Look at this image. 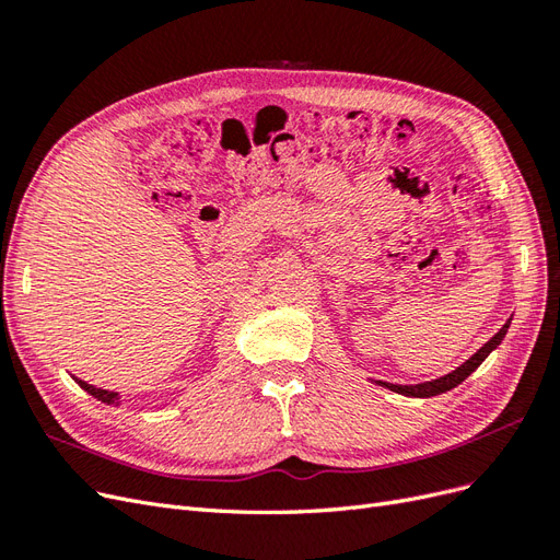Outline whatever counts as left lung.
I'll return each mask as SVG.
<instances>
[{
    "label": "left lung",
    "instance_id": "obj_1",
    "mask_svg": "<svg viewBox=\"0 0 560 560\" xmlns=\"http://www.w3.org/2000/svg\"><path fill=\"white\" fill-rule=\"evenodd\" d=\"M506 329H510V322H506V325L493 338H490V341L483 348H479L477 352H474L465 364H460L455 371H451V374H446L442 378L430 381V383H420V385H395V383L378 381V385L389 387V389H393V393H399V395H406V397H434V395H442V393H446V389L460 385L471 374V371L477 369L488 358V354L502 343Z\"/></svg>",
    "mask_w": 560,
    "mask_h": 560
}]
</instances>
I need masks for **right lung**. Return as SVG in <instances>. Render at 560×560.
<instances>
[{
	"instance_id": "obj_1",
	"label": "right lung",
	"mask_w": 560,
	"mask_h": 560,
	"mask_svg": "<svg viewBox=\"0 0 560 560\" xmlns=\"http://www.w3.org/2000/svg\"><path fill=\"white\" fill-rule=\"evenodd\" d=\"M83 389H86L89 395H93V397H97L100 401H105V404H116V399H118V395L116 393H109V389H103V387H95V385H89V383H83V381H77Z\"/></svg>"
}]
</instances>
